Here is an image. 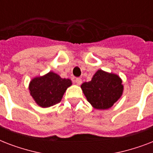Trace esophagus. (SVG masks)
<instances>
[{
    "label": "esophagus",
    "mask_w": 153,
    "mask_h": 153,
    "mask_svg": "<svg viewBox=\"0 0 153 153\" xmlns=\"http://www.w3.org/2000/svg\"><path fill=\"white\" fill-rule=\"evenodd\" d=\"M75 82L77 83V85H79H79H81L82 82V79H80V78H77V79H75Z\"/></svg>",
    "instance_id": "obj_1"
}]
</instances>
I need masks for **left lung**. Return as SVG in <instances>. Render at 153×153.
Masks as SVG:
<instances>
[{
	"instance_id": "1",
	"label": "left lung",
	"mask_w": 153,
	"mask_h": 153,
	"mask_svg": "<svg viewBox=\"0 0 153 153\" xmlns=\"http://www.w3.org/2000/svg\"><path fill=\"white\" fill-rule=\"evenodd\" d=\"M81 88L91 105L98 109H107L121 98L122 80L117 74L98 70L91 81L82 84Z\"/></svg>"
}]
</instances>
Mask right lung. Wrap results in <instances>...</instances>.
Instances as JSON below:
<instances>
[{
	"label": "right lung",
	"instance_id": "obj_1",
	"mask_svg": "<svg viewBox=\"0 0 153 153\" xmlns=\"http://www.w3.org/2000/svg\"><path fill=\"white\" fill-rule=\"evenodd\" d=\"M71 85V79H62L59 74L50 71L44 76L32 79L28 88L36 104L46 108L61 102L65 91Z\"/></svg>",
	"mask_w": 153,
	"mask_h": 153
}]
</instances>
